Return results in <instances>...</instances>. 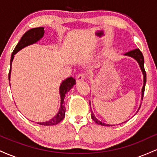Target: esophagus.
Returning <instances> with one entry per match:
<instances>
[{
	"instance_id": "1",
	"label": "esophagus",
	"mask_w": 157,
	"mask_h": 157,
	"mask_svg": "<svg viewBox=\"0 0 157 157\" xmlns=\"http://www.w3.org/2000/svg\"><path fill=\"white\" fill-rule=\"evenodd\" d=\"M85 78L84 74H79L77 76V82H80V81H82Z\"/></svg>"
}]
</instances>
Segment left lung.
Masks as SVG:
<instances>
[{
  "label": "left lung",
  "instance_id": "left-lung-1",
  "mask_svg": "<svg viewBox=\"0 0 157 157\" xmlns=\"http://www.w3.org/2000/svg\"><path fill=\"white\" fill-rule=\"evenodd\" d=\"M125 55H128V56H130V57H134L135 60H137V62L140 64V68H141V70L143 73V76H144V84H143V87H142V100L143 99V96H144V93H145V83H146V72H145V67H144V57L142 53L141 52L139 48H135V49L131 50V51H129L128 52H126L125 54ZM90 103V102H89ZM140 107L141 105L140 106L139 108V110H140ZM91 118L92 120L94 121L96 123L99 124V125H109L110 126V125H106L105 123H102V122L99 121L95 117L94 115L93 112H91Z\"/></svg>",
  "mask_w": 157,
  "mask_h": 157
}]
</instances>
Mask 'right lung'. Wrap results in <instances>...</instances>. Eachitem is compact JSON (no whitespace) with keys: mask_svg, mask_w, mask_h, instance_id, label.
<instances>
[{"mask_svg":"<svg viewBox=\"0 0 157 157\" xmlns=\"http://www.w3.org/2000/svg\"><path fill=\"white\" fill-rule=\"evenodd\" d=\"M44 35V27H37V28L31 29L29 31H27L26 33L24 34L20 40L18 44L15 46V49L12 52V56H11V60H10V70L9 72V80H10V74H11V65H12V62L13 60L14 55L17 53V52L22 49L25 46H29V45L35 44L37 40H39L41 37ZM76 84V80L72 77H68V78L65 80L62 84L60 86V94L61 97V103H60V111H59L58 113L57 116H55L53 119H52L49 121L46 122H38L37 124L42 125H54L58 124L60 121H62L63 119L65 117V111H66V109H65L63 105V100L65 95H66V92H68L70 89L72 88L74 85Z\"/></svg>","mask_w":157,"mask_h":157,"instance_id":"1","label":"right lung"}]
</instances>
